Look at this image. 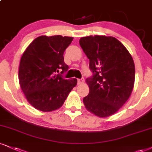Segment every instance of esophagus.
<instances>
[{"label":"esophagus","instance_id":"esophagus-1","mask_svg":"<svg viewBox=\"0 0 152 152\" xmlns=\"http://www.w3.org/2000/svg\"><path fill=\"white\" fill-rule=\"evenodd\" d=\"M84 82H85V80H84V78H82V79H78L77 80V84L79 85H82V84L84 83Z\"/></svg>","mask_w":152,"mask_h":152}]
</instances>
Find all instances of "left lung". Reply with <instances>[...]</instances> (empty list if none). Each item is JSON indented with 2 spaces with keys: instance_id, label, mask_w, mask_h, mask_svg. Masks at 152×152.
Here are the masks:
<instances>
[{
  "instance_id": "left-lung-1",
  "label": "left lung",
  "mask_w": 152,
  "mask_h": 152,
  "mask_svg": "<svg viewBox=\"0 0 152 152\" xmlns=\"http://www.w3.org/2000/svg\"><path fill=\"white\" fill-rule=\"evenodd\" d=\"M80 45L89 59L94 74L86 80L89 93L83 99L85 108L99 118L113 115L133 89L135 70L132 56L113 37H84Z\"/></svg>"
}]
</instances>
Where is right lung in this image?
I'll list each match as a JSON object with an SVG mask.
<instances>
[{"label": "right lung", "mask_w": 152, "mask_h": 152, "mask_svg": "<svg viewBox=\"0 0 152 152\" xmlns=\"http://www.w3.org/2000/svg\"><path fill=\"white\" fill-rule=\"evenodd\" d=\"M73 40L72 37L40 36L31 43L20 60L18 77L20 87L28 102L43 112L58 109L73 87L75 78L63 79L56 72L68 70L64 62L65 50Z\"/></svg>", "instance_id": "1"}]
</instances>
